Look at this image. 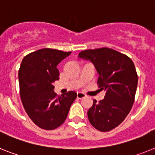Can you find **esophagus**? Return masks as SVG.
Masks as SVG:
<instances>
[{"label":"esophagus","mask_w":155,"mask_h":155,"mask_svg":"<svg viewBox=\"0 0 155 155\" xmlns=\"http://www.w3.org/2000/svg\"><path fill=\"white\" fill-rule=\"evenodd\" d=\"M86 97V94L84 93H82V92H78L77 93L78 98L81 99V98H84V97Z\"/></svg>","instance_id":"obj_1"}]
</instances>
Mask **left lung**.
<instances>
[{
  "mask_svg": "<svg viewBox=\"0 0 155 155\" xmlns=\"http://www.w3.org/2000/svg\"><path fill=\"white\" fill-rule=\"evenodd\" d=\"M79 58L94 64L99 75L97 85L106 91L103 99L94 100L87 111L90 123L101 132L111 131L124 121L134 103L138 84L134 63L128 56L106 47L81 51Z\"/></svg>",
  "mask_w": 155,
  "mask_h": 155,
  "instance_id": "1",
  "label": "left lung"
}]
</instances>
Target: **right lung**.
<instances>
[{"label":"right lung","instance_id":"1","mask_svg":"<svg viewBox=\"0 0 155 155\" xmlns=\"http://www.w3.org/2000/svg\"><path fill=\"white\" fill-rule=\"evenodd\" d=\"M70 54L71 52L45 48L27 54L20 64L22 103L31 120L42 129L53 130L61 125L77 96L75 91L61 96L53 91V83L59 80L57 66Z\"/></svg>","mask_w":155,"mask_h":155}]
</instances>
